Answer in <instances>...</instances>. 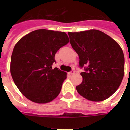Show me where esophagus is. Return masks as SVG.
<instances>
[{"label":"esophagus","mask_w":130,"mask_h":130,"mask_svg":"<svg viewBox=\"0 0 130 130\" xmlns=\"http://www.w3.org/2000/svg\"><path fill=\"white\" fill-rule=\"evenodd\" d=\"M75 70H72V71H71L69 73H70L71 75H73V74H75Z\"/></svg>","instance_id":"esophagus-1"}]
</instances>
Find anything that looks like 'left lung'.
<instances>
[{
    "label": "left lung",
    "instance_id": "obj_1",
    "mask_svg": "<svg viewBox=\"0 0 130 130\" xmlns=\"http://www.w3.org/2000/svg\"><path fill=\"white\" fill-rule=\"evenodd\" d=\"M70 44L79 58L82 82L77 92L87 100L103 101L115 92L124 75V55L115 40L102 31L90 29L68 32Z\"/></svg>",
    "mask_w": 130,
    "mask_h": 130
}]
</instances>
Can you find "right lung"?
I'll list each match as a JSON object with an SVG mask.
<instances>
[{"label": "right lung", "mask_w": 130, "mask_h": 130, "mask_svg": "<svg viewBox=\"0 0 130 130\" xmlns=\"http://www.w3.org/2000/svg\"><path fill=\"white\" fill-rule=\"evenodd\" d=\"M69 42L65 32L37 29L22 37L11 55L10 71L15 85L32 102L44 104L57 98L67 73L55 63L57 51Z\"/></svg>", "instance_id": "obj_1"}]
</instances>
